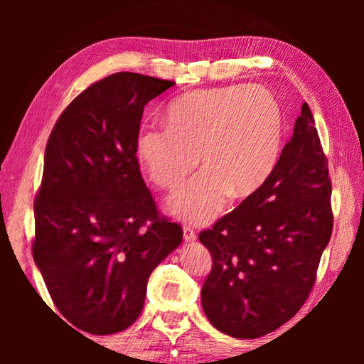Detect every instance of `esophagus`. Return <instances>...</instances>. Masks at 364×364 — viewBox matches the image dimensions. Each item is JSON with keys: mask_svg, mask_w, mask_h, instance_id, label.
Masks as SVG:
<instances>
[{"mask_svg": "<svg viewBox=\"0 0 364 364\" xmlns=\"http://www.w3.org/2000/svg\"><path fill=\"white\" fill-rule=\"evenodd\" d=\"M183 237H184V241H186V242H193V241H196V237H197L196 231L189 225H183Z\"/></svg>", "mask_w": 364, "mask_h": 364, "instance_id": "esophagus-1", "label": "esophagus"}]
</instances>
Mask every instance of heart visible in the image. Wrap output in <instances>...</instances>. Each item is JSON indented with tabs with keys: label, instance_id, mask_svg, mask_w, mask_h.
I'll return each instance as SVG.
<instances>
[{
	"label": "heart",
	"instance_id": "obj_1",
	"mask_svg": "<svg viewBox=\"0 0 364 364\" xmlns=\"http://www.w3.org/2000/svg\"><path fill=\"white\" fill-rule=\"evenodd\" d=\"M165 127L143 128L134 152L147 178L176 189L196 168L204 170L170 197L167 210L191 223H208L230 194L241 199L263 186L278 164L282 112L260 86L226 85L178 97L165 110Z\"/></svg>",
	"mask_w": 364,
	"mask_h": 364
}]
</instances>
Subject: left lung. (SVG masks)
Returning <instances> with one entry per match:
<instances>
[{
  "mask_svg": "<svg viewBox=\"0 0 364 364\" xmlns=\"http://www.w3.org/2000/svg\"><path fill=\"white\" fill-rule=\"evenodd\" d=\"M331 193L328 159L304 102L263 186L199 234L213 260L200 300L215 328L257 338L300 310L331 239Z\"/></svg>",
  "mask_w": 364,
  "mask_h": 364,
  "instance_id": "obj_1",
  "label": "left lung"
}]
</instances>
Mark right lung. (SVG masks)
<instances>
[{
  "label": "right lung",
  "instance_id": "obj_1",
  "mask_svg": "<svg viewBox=\"0 0 364 364\" xmlns=\"http://www.w3.org/2000/svg\"><path fill=\"white\" fill-rule=\"evenodd\" d=\"M173 85L112 73L80 93L49 134L32 252L54 305L80 331L132 326L154 268L181 244L134 152L144 106Z\"/></svg>",
  "mask_w": 364,
  "mask_h": 364
}]
</instances>
